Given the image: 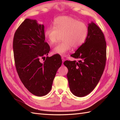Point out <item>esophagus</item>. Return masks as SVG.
<instances>
[{
  "mask_svg": "<svg viewBox=\"0 0 120 120\" xmlns=\"http://www.w3.org/2000/svg\"><path fill=\"white\" fill-rule=\"evenodd\" d=\"M61 59H62V63L64 62V61H65V59L63 58V57H62L61 58Z\"/></svg>",
  "mask_w": 120,
  "mask_h": 120,
  "instance_id": "obj_1",
  "label": "esophagus"
}]
</instances>
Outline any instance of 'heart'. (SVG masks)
I'll return each instance as SVG.
<instances>
[{
  "label": "heart",
  "mask_w": 120,
  "mask_h": 120,
  "mask_svg": "<svg viewBox=\"0 0 120 120\" xmlns=\"http://www.w3.org/2000/svg\"><path fill=\"white\" fill-rule=\"evenodd\" d=\"M53 24V27L50 26L46 29L45 38L52 45L57 42L60 35H62L63 41L53 48V53L64 56L72 47L78 48L85 42L88 28L84 22L72 17L62 16L56 18Z\"/></svg>",
  "instance_id": "heart-1"
}]
</instances>
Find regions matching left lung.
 <instances>
[{
  "mask_svg": "<svg viewBox=\"0 0 120 120\" xmlns=\"http://www.w3.org/2000/svg\"><path fill=\"white\" fill-rule=\"evenodd\" d=\"M71 57L76 61H65L70 89L78 97L87 95L95 88L102 76L106 62V42L100 28L91 22L88 36Z\"/></svg>",
  "mask_w": 120,
  "mask_h": 120,
  "instance_id": "obj_1",
  "label": "left lung"
}]
</instances>
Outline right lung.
<instances>
[{"mask_svg":"<svg viewBox=\"0 0 120 120\" xmlns=\"http://www.w3.org/2000/svg\"><path fill=\"white\" fill-rule=\"evenodd\" d=\"M45 38L44 25L27 19L16 29L13 41L15 68L20 79L30 93L38 96L49 92L62 64L59 55L45 57L50 48Z\"/></svg>","mask_w":120,"mask_h":120,"instance_id":"1","label":"right lung"}]
</instances>
